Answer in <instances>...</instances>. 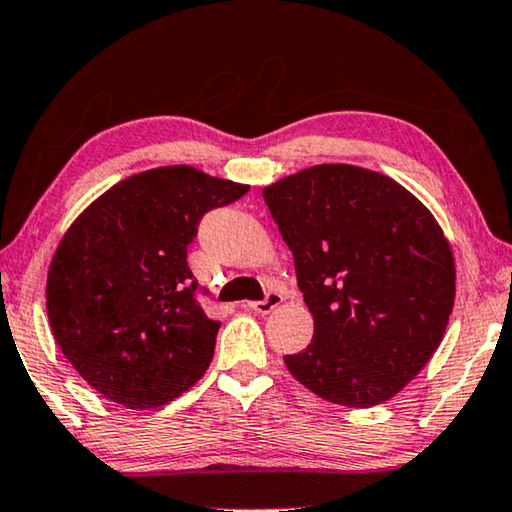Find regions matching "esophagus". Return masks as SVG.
<instances>
[{"label": "esophagus", "instance_id": "esophagus-1", "mask_svg": "<svg viewBox=\"0 0 512 512\" xmlns=\"http://www.w3.org/2000/svg\"><path fill=\"white\" fill-rule=\"evenodd\" d=\"M283 302V297L279 295V293H267V297L265 300H261V302H249L247 306L254 313H261V316H267V313L270 311H274L277 309V306Z\"/></svg>", "mask_w": 512, "mask_h": 512}]
</instances>
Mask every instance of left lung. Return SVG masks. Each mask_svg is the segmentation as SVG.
<instances>
[{"instance_id":"8db88e82","label":"left lung","mask_w":512,"mask_h":512,"mask_svg":"<svg viewBox=\"0 0 512 512\" xmlns=\"http://www.w3.org/2000/svg\"><path fill=\"white\" fill-rule=\"evenodd\" d=\"M263 199L295 258L313 341L290 375L334 405L373 407L403 391L442 343L455 261L432 212L396 180L318 164Z\"/></svg>"}]
</instances>
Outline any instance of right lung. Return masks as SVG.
<instances>
[{"mask_svg":"<svg viewBox=\"0 0 512 512\" xmlns=\"http://www.w3.org/2000/svg\"><path fill=\"white\" fill-rule=\"evenodd\" d=\"M247 192L187 164L157 167L109 187L70 224L47 270V318L102 396L155 410L208 371L219 322L196 302L187 245L208 210Z\"/></svg>","mask_w":512,"mask_h":512,"instance_id":"1","label":"right lung"}]
</instances>
